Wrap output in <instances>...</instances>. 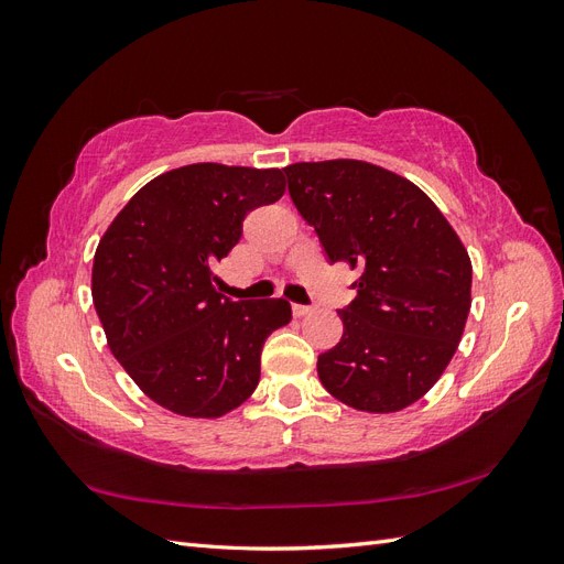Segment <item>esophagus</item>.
<instances>
[{"label":"esophagus","mask_w":564,"mask_h":564,"mask_svg":"<svg viewBox=\"0 0 564 564\" xmlns=\"http://www.w3.org/2000/svg\"><path fill=\"white\" fill-rule=\"evenodd\" d=\"M292 311H294V315H296V317H303V315H308L313 308H311V305H301V303H294V305H292Z\"/></svg>","instance_id":"1"}]
</instances>
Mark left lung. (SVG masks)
<instances>
[{"mask_svg": "<svg viewBox=\"0 0 564 564\" xmlns=\"http://www.w3.org/2000/svg\"><path fill=\"white\" fill-rule=\"evenodd\" d=\"M289 195L329 263L360 270L338 311L344 336L317 357L322 386L360 412H400L447 369L470 311L473 268L423 191L360 160L284 169Z\"/></svg>", "mask_w": 564, "mask_h": 564, "instance_id": "1", "label": "left lung"}]
</instances>
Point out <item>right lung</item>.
I'll list each match as a JSON object with an SVG mask.
<instances>
[{
	"label": "right lung",
	"mask_w": 564,
	"mask_h": 564,
	"mask_svg": "<svg viewBox=\"0 0 564 564\" xmlns=\"http://www.w3.org/2000/svg\"><path fill=\"white\" fill-rule=\"evenodd\" d=\"M284 187L280 169L187 164L143 185L98 242L91 294L108 346L169 412L224 416L259 386L265 338L292 305L218 294L212 268Z\"/></svg>",
	"instance_id": "add662e5"
}]
</instances>
